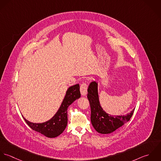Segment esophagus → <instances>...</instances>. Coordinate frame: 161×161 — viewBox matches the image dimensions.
<instances>
[{"label":"esophagus","mask_w":161,"mask_h":161,"mask_svg":"<svg viewBox=\"0 0 161 161\" xmlns=\"http://www.w3.org/2000/svg\"><path fill=\"white\" fill-rule=\"evenodd\" d=\"M87 89H88V86L86 83H83L81 86H80V92L82 96H85L87 94Z\"/></svg>","instance_id":"34e87169"}]
</instances>
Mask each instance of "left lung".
Instances as JSON below:
<instances>
[{
  "instance_id": "8db88e82",
  "label": "left lung",
  "mask_w": 161,
  "mask_h": 161,
  "mask_svg": "<svg viewBox=\"0 0 161 161\" xmlns=\"http://www.w3.org/2000/svg\"><path fill=\"white\" fill-rule=\"evenodd\" d=\"M88 99L91 108V121L97 132L110 134L130 120L134 109L126 115L113 116L106 113L101 108L97 93V83L92 81L88 88Z\"/></svg>"
}]
</instances>
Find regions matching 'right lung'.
<instances>
[{"label": "right lung", "mask_w": 161, "mask_h": 161, "mask_svg": "<svg viewBox=\"0 0 161 161\" xmlns=\"http://www.w3.org/2000/svg\"><path fill=\"white\" fill-rule=\"evenodd\" d=\"M80 97L79 84L75 85L68 88L60 108L50 120L42 123H33L27 120L24 116L23 118L33 130L38 132L47 137H56L64 131L67 126V109L68 106Z\"/></svg>", "instance_id": "obj_1"}]
</instances>
